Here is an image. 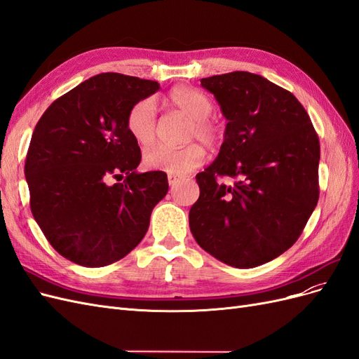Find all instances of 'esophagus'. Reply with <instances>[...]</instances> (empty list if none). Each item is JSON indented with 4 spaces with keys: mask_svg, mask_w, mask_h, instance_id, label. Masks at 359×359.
<instances>
[{
    "mask_svg": "<svg viewBox=\"0 0 359 359\" xmlns=\"http://www.w3.org/2000/svg\"><path fill=\"white\" fill-rule=\"evenodd\" d=\"M168 181H169V186L170 187H175L180 181H182V178L181 177H175V175H169Z\"/></svg>",
    "mask_w": 359,
    "mask_h": 359,
    "instance_id": "34e87169",
    "label": "esophagus"
}]
</instances>
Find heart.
Returning <instances> with one entry per match:
<instances>
[{
	"label": "heart",
	"mask_w": 359,
	"mask_h": 359,
	"mask_svg": "<svg viewBox=\"0 0 359 359\" xmlns=\"http://www.w3.org/2000/svg\"><path fill=\"white\" fill-rule=\"evenodd\" d=\"M168 103L190 118L187 140L199 139L208 147H215L220 142L222 127L211 118L214 103L208 95L190 86H177L169 93ZM126 127L139 147H149L153 144L157 135V111L154 102L144 99L130 107ZM203 161L205 149L198 142L181 148L156 147L144 154L145 168L178 177L190 173Z\"/></svg>",
	"instance_id": "heart-1"
}]
</instances>
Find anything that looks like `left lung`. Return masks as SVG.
<instances>
[{
	"label": "left lung",
	"instance_id": "8db88e82",
	"mask_svg": "<svg viewBox=\"0 0 359 359\" xmlns=\"http://www.w3.org/2000/svg\"><path fill=\"white\" fill-rule=\"evenodd\" d=\"M201 85L227 124L219 156L196 175L190 231L220 262L255 268L295 244L316 208L319 137L297 97L262 76L232 72Z\"/></svg>",
	"mask_w": 359,
	"mask_h": 359
}]
</instances>
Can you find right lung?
<instances>
[{
	"mask_svg": "<svg viewBox=\"0 0 359 359\" xmlns=\"http://www.w3.org/2000/svg\"><path fill=\"white\" fill-rule=\"evenodd\" d=\"M156 81L100 73L53 102L31 136L29 206L41 232L72 262L99 268L127 256L166 196L165 172L139 173L140 148L126 127ZM126 177L124 183L113 180Z\"/></svg>",
	"mask_w": 359,
	"mask_h": 359,
	"instance_id": "obj_1",
	"label": "right lung"
}]
</instances>
